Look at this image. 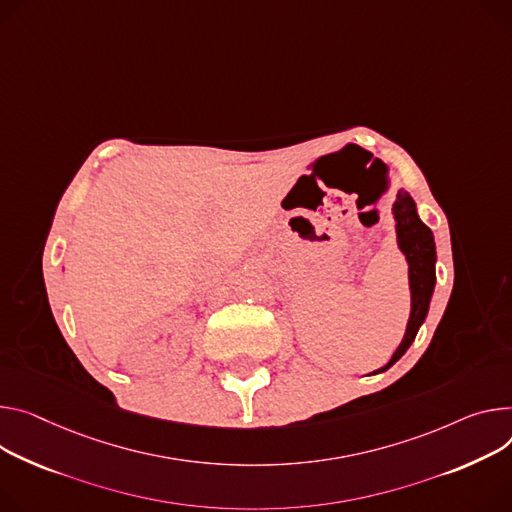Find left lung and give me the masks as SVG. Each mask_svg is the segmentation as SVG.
Instances as JSON below:
<instances>
[{"label":"left lung","mask_w":512,"mask_h":512,"mask_svg":"<svg viewBox=\"0 0 512 512\" xmlns=\"http://www.w3.org/2000/svg\"><path fill=\"white\" fill-rule=\"evenodd\" d=\"M392 218L396 230V247L404 255V261L408 265L410 314L398 349L394 351L390 361L384 367L376 369L374 374H382V371L390 369L408 351V347L416 339L418 329L423 327V322L429 314L437 282V245L433 230L421 220V216H418L416 202L408 192L398 190L396 200L392 204Z\"/></svg>","instance_id":"8db88e82"}]
</instances>
